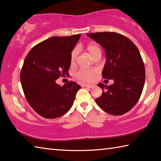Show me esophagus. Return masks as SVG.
<instances>
[{
    "mask_svg": "<svg viewBox=\"0 0 161 161\" xmlns=\"http://www.w3.org/2000/svg\"><path fill=\"white\" fill-rule=\"evenodd\" d=\"M83 86L87 87V88H93L94 85V84H84Z\"/></svg>",
    "mask_w": 161,
    "mask_h": 161,
    "instance_id": "obj_1",
    "label": "esophagus"
}]
</instances>
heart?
<instances>
[{
	"label": "heart",
	"instance_id": "1",
	"mask_svg": "<svg viewBox=\"0 0 161 161\" xmlns=\"http://www.w3.org/2000/svg\"><path fill=\"white\" fill-rule=\"evenodd\" d=\"M86 50L89 52V53L91 54L92 58H94L97 54H102V50L99 45L97 43L91 42L86 46ZM77 49H74L71 53L70 60L72 63H75L77 56ZM97 70L95 69H81L79 70L77 73V77L79 80L83 81H90L93 80L94 75H96Z\"/></svg>",
	"mask_w": 161,
	"mask_h": 161
}]
</instances>
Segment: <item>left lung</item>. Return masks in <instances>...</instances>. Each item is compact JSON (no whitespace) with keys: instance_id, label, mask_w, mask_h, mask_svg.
Listing matches in <instances>:
<instances>
[{"instance_id":"8db88e82","label":"left lung","mask_w":161,"mask_h":161,"mask_svg":"<svg viewBox=\"0 0 161 161\" xmlns=\"http://www.w3.org/2000/svg\"><path fill=\"white\" fill-rule=\"evenodd\" d=\"M86 35L104 49L107 60L102 77L114 81L109 86L98 84L103 92L96 102L102 110L111 115L124 114L139 100L145 84V67L139 50L129 38L117 32Z\"/></svg>"}]
</instances>
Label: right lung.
I'll list each match as a JSON object with an SVG mask.
<instances>
[{
  "instance_id": "add662e5",
  "label": "right lung",
  "mask_w": 161,
  "mask_h": 161,
  "mask_svg": "<svg viewBox=\"0 0 161 161\" xmlns=\"http://www.w3.org/2000/svg\"><path fill=\"white\" fill-rule=\"evenodd\" d=\"M81 37H53L32 47L24 60L20 82L24 94L35 111L46 119H55L72 107L81 86L69 81L60 86L59 77L68 74L71 53Z\"/></svg>"
}]
</instances>
